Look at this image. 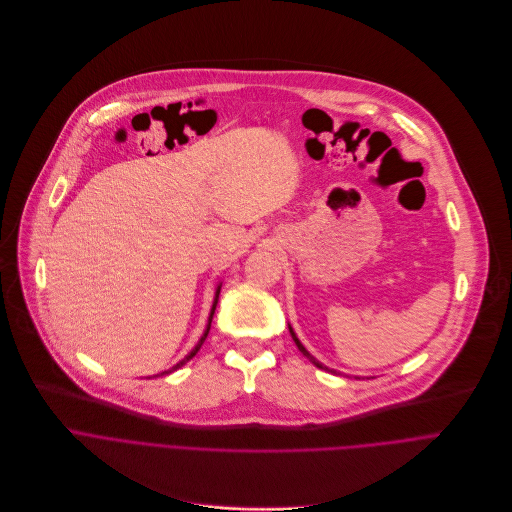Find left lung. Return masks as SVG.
<instances>
[{"label":"left lung","instance_id":"8db88e82","mask_svg":"<svg viewBox=\"0 0 512 512\" xmlns=\"http://www.w3.org/2000/svg\"><path fill=\"white\" fill-rule=\"evenodd\" d=\"M288 331H290V335H292V339H294V343H296V347H298V351H300V353H302V355H304V357H306V359H309V361H313V365H317V367H319V369H325V371H331V369H329V367H325V365H323V363H319V361H317V359H315V357H313V355H311V353H309V351H306V349H304V347H302V343H300V341H298V337H296V335H294V331H292V327H290V325H288ZM333 373H335V371H333Z\"/></svg>","mask_w":512,"mask_h":512}]
</instances>
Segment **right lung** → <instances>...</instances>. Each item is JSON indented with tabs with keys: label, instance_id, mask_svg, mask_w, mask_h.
I'll return each mask as SVG.
<instances>
[{
	"label": "right lung",
	"instance_id": "obj_1",
	"mask_svg": "<svg viewBox=\"0 0 512 512\" xmlns=\"http://www.w3.org/2000/svg\"><path fill=\"white\" fill-rule=\"evenodd\" d=\"M220 290H222V284H218V288H216V296H214V304H212V313H210V319H208V327H206V331H203V335H201V339L197 341V345L177 363V365H173L171 369H167V371H163V373H159V375H167V373H173V371H177L181 365H185L189 359H193L195 357V353L201 349V345H203V341H206V337H208V333H210V327H212V319H214V313H216V306H218V298H220ZM157 377V375H155Z\"/></svg>",
	"mask_w": 512,
	"mask_h": 512
}]
</instances>
